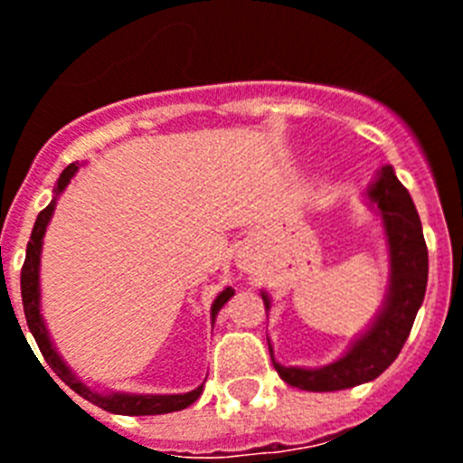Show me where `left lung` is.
I'll return each instance as SVG.
<instances>
[{
	"label": "left lung",
	"mask_w": 463,
	"mask_h": 463,
	"mask_svg": "<svg viewBox=\"0 0 463 463\" xmlns=\"http://www.w3.org/2000/svg\"><path fill=\"white\" fill-rule=\"evenodd\" d=\"M369 202L380 211L387 248H390V288L387 297L375 315L373 325L364 331L350 350L320 369H298L282 366L273 359V347L269 343L273 366L278 375L292 387L306 392H336L369 383L383 373L406 343L412 329L415 315L424 301L429 278V252L424 243L422 222L415 211L408 190L399 183L392 166H383L373 185L366 190ZM267 310L271 298L261 292Z\"/></svg>",
	"instance_id": "obj_1"
}]
</instances>
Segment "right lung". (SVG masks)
Wrapping results in <instances>:
<instances>
[{
	"label": "right lung",
	"mask_w": 463,
	"mask_h": 463,
	"mask_svg": "<svg viewBox=\"0 0 463 463\" xmlns=\"http://www.w3.org/2000/svg\"><path fill=\"white\" fill-rule=\"evenodd\" d=\"M79 171V165H69L67 169L60 174L55 185V196L52 202L48 203L43 211L39 213L36 218L34 229H32L30 243H27V255H24L23 271H20V292H23V308L24 317H27V326H30L32 336H34L36 345H39L41 354L48 362L52 371L57 373V378L62 380L64 384H69L73 392L83 399H88L94 406L104 408L109 412H116V415H165V412L183 411V408L192 406L203 392V384H199L196 390L187 392V394H99V392L90 390L88 384L73 373L67 366L60 354H57L55 345H52L51 336H48L46 322L41 317V288H39V264H41V245H43V236H46V227L52 218V211H55L57 196L62 194L64 187L71 183L73 174ZM234 297V289L227 288L218 294V298L213 301L211 306V322H215V315L220 313L229 298Z\"/></svg>",
	"instance_id": "obj_1"
}]
</instances>
